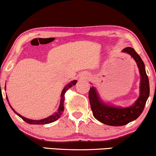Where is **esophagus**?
<instances>
[{
    "instance_id": "esophagus-1",
    "label": "esophagus",
    "mask_w": 156,
    "mask_h": 156,
    "mask_svg": "<svg viewBox=\"0 0 156 156\" xmlns=\"http://www.w3.org/2000/svg\"><path fill=\"white\" fill-rule=\"evenodd\" d=\"M87 74H82V78H86V77H87Z\"/></svg>"
}]
</instances>
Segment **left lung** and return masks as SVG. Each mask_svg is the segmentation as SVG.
Masks as SVG:
<instances>
[{"label": "left lung", "instance_id": "left-lung-1", "mask_svg": "<svg viewBox=\"0 0 156 156\" xmlns=\"http://www.w3.org/2000/svg\"><path fill=\"white\" fill-rule=\"evenodd\" d=\"M122 52L131 55L135 61L140 75V96L134 104L122 108L105 103L100 97L97 89L93 86L89 91V100L93 114L98 121L109 126H124L137 119L143 113L146 101L150 95L149 80L146 74L144 62L134 48L126 47Z\"/></svg>", "mask_w": 156, "mask_h": 156}]
</instances>
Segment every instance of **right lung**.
Listing matches in <instances>:
<instances>
[{"label": "right lung", "instance_id": "add662e5", "mask_svg": "<svg viewBox=\"0 0 156 156\" xmlns=\"http://www.w3.org/2000/svg\"><path fill=\"white\" fill-rule=\"evenodd\" d=\"M76 82H77L76 80H73V81L69 82V84H67L64 87H63V89L62 92H61V94L60 105H59V107H58V111H55V112L53 113V114H52L51 116L47 117V118H45V119H40V120H32V119L25 118V117H24L23 116H22V115H20L19 113H17L16 111H15L14 109L13 108L12 106H11V105H10V103H9V99H8L7 96H6V99H7V101L9 102V106L11 107V108L12 109V111H13V112L16 113V115H18V116L20 117V118H22L25 122L28 123V124H50V123L54 122L55 121L58 120V119L61 117V114L63 113V111H64L63 103H64V99H65V98H64L65 93H66V92L69 89V88H71L72 87H73L74 85H75Z\"/></svg>", "mask_w": 156, "mask_h": 156}]
</instances>
